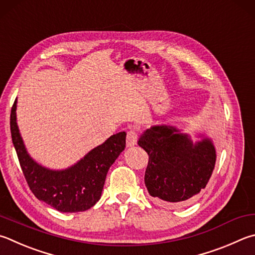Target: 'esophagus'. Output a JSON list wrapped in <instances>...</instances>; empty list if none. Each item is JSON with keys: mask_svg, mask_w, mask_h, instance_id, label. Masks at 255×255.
Listing matches in <instances>:
<instances>
[{"mask_svg": "<svg viewBox=\"0 0 255 255\" xmlns=\"http://www.w3.org/2000/svg\"><path fill=\"white\" fill-rule=\"evenodd\" d=\"M137 132L135 129H130L127 132V138H126V142H127V146L128 147H131V146H135L137 143Z\"/></svg>", "mask_w": 255, "mask_h": 255, "instance_id": "34e87169", "label": "esophagus"}]
</instances>
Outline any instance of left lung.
I'll list each match as a JSON object with an SVG mask.
<instances>
[{
    "label": "left lung",
    "instance_id": "left-lung-1",
    "mask_svg": "<svg viewBox=\"0 0 255 255\" xmlns=\"http://www.w3.org/2000/svg\"><path fill=\"white\" fill-rule=\"evenodd\" d=\"M149 156L145 185L156 203L178 207L194 202L205 188L215 166V148L208 138L194 145L170 126H154L138 140Z\"/></svg>",
    "mask_w": 255,
    "mask_h": 255
}]
</instances>
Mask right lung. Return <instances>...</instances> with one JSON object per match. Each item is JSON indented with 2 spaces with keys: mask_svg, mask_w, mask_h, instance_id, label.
I'll use <instances>...</instances> for the list:
<instances>
[{
  "mask_svg": "<svg viewBox=\"0 0 255 255\" xmlns=\"http://www.w3.org/2000/svg\"><path fill=\"white\" fill-rule=\"evenodd\" d=\"M15 110L16 100L10 117L12 141L31 192L60 212L89 210L100 200L108 169L126 147V132L113 135L70 168L50 170L35 163L26 152L18 132Z\"/></svg>",
  "mask_w": 255,
  "mask_h": 255,
  "instance_id": "right-lung-1",
  "label": "right lung"
}]
</instances>
